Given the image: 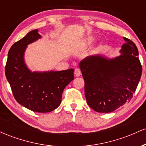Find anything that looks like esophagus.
Returning <instances> with one entry per match:
<instances>
[{
  "label": "esophagus",
  "mask_w": 146,
  "mask_h": 146,
  "mask_svg": "<svg viewBox=\"0 0 146 146\" xmlns=\"http://www.w3.org/2000/svg\"><path fill=\"white\" fill-rule=\"evenodd\" d=\"M74 74L76 77H79V76H80V75H81L82 73H81V71H80V68H75Z\"/></svg>",
  "instance_id": "obj_1"
}]
</instances>
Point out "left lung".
I'll list each match as a JSON object with an SVG mask.
<instances>
[{"label":"left lung","instance_id":"left-lung-1","mask_svg":"<svg viewBox=\"0 0 146 146\" xmlns=\"http://www.w3.org/2000/svg\"><path fill=\"white\" fill-rule=\"evenodd\" d=\"M123 39L119 56L107 59L95 55L79 64L87 104L98 113H111L130 102L141 77L137 47L132 40Z\"/></svg>","mask_w":146,"mask_h":146}]
</instances>
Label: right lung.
I'll use <instances>...</instances> for the list:
<instances>
[{
    "mask_svg": "<svg viewBox=\"0 0 146 146\" xmlns=\"http://www.w3.org/2000/svg\"><path fill=\"white\" fill-rule=\"evenodd\" d=\"M41 38L38 29L29 32L15 42L8 52L5 75L15 100L37 113H48L59 106L64 88L74 79L73 68L60 71L31 72L24 61L30 43Z\"/></svg>",
    "mask_w": 146,
    "mask_h": 146,
    "instance_id": "obj_1",
    "label": "right lung"
}]
</instances>
